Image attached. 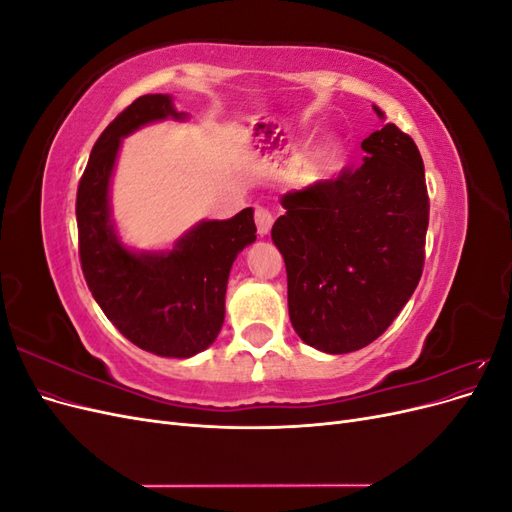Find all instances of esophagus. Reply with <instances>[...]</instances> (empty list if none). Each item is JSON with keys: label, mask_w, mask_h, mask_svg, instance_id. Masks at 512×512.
I'll list each match as a JSON object with an SVG mask.
<instances>
[{"label": "esophagus", "mask_w": 512, "mask_h": 512, "mask_svg": "<svg viewBox=\"0 0 512 512\" xmlns=\"http://www.w3.org/2000/svg\"><path fill=\"white\" fill-rule=\"evenodd\" d=\"M254 218H256V228H258V235L260 237H267L269 235V230H271V226H273V213L269 211V209H265V207H256V213H254Z\"/></svg>", "instance_id": "34e87169"}]
</instances>
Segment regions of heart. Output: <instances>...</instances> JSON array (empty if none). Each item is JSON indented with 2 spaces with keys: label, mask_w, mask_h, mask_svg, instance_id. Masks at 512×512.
Segmentation results:
<instances>
[{
  "label": "heart",
  "mask_w": 512,
  "mask_h": 512,
  "mask_svg": "<svg viewBox=\"0 0 512 512\" xmlns=\"http://www.w3.org/2000/svg\"><path fill=\"white\" fill-rule=\"evenodd\" d=\"M342 141L337 136L329 134L320 138V141L314 145V149L309 151L307 162H305V170L309 175H322L324 170H329V166L342 156Z\"/></svg>",
  "instance_id": "heart-1"
}]
</instances>
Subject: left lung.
<instances>
[{
	"label": "left lung",
	"instance_id": "8db88e82",
	"mask_svg": "<svg viewBox=\"0 0 512 512\" xmlns=\"http://www.w3.org/2000/svg\"><path fill=\"white\" fill-rule=\"evenodd\" d=\"M361 149L363 162L335 181L284 194L286 213L271 230L286 262L292 327L327 354L361 350L389 329L425 262L421 153L395 123L369 134Z\"/></svg>",
	"mask_w": 512,
	"mask_h": 512
}]
</instances>
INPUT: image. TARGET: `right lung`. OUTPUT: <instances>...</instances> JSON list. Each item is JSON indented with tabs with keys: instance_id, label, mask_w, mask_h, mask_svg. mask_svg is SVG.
I'll return each mask as SVG.
<instances>
[{
	"instance_id": "1",
	"label": "right lung",
	"mask_w": 512,
	"mask_h": 512,
	"mask_svg": "<svg viewBox=\"0 0 512 512\" xmlns=\"http://www.w3.org/2000/svg\"><path fill=\"white\" fill-rule=\"evenodd\" d=\"M185 121L173 96L134 100L100 134L76 194L79 254L87 286L106 318L130 342L158 356L190 359L218 337L232 262L256 241L254 209L230 220H203L170 250L136 252L111 215V177L121 141L153 121Z\"/></svg>"
}]
</instances>
